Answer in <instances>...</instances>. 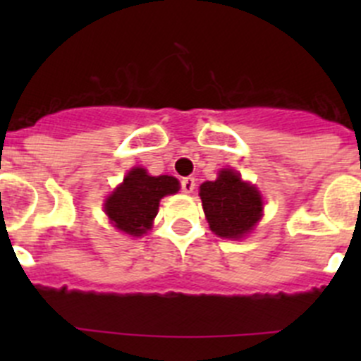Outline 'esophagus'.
<instances>
[{
  "label": "esophagus",
  "instance_id": "obj_1",
  "mask_svg": "<svg viewBox=\"0 0 361 361\" xmlns=\"http://www.w3.org/2000/svg\"><path fill=\"white\" fill-rule=\"evenodd\" d=\"M194 188H195L194 178H183V180H181V190H183L185 194H192Z\"/></svg>",
  "mask_w": 361,
  "mask_h": 361
}]
</instances>
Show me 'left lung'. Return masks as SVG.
Here are the masks:
<instances>
[{
    "mask_svg": "<svg viewBox=\"0 0 361 361\" xmlns=\"http://www.w3.org/2000/svg\"><path fill=\"white\" fill-rule=\"evenodd\" d=\"M199 195L209 228L218 238L243 239L264 213L260 192L234 169H221L216 180L204 181Z\"/></svg>",
    "mask_w": 361,
    "mask_h": 361,
    "instance_id": "1",
    "label": "left lung"
}]
</instances>
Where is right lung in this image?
I'll return each instance as SVG.
<instances>
[{"mask_svg": "<svg viewBox=\"0 0 361 361\" xmlns=\"http://www.w3.org/2000/svg\"><path fill=\"white\" fill-rule=\"evenodd\" d=\"M180 181L174 176H150L145 167H133L122 183L104 201V213L116 231L133 238L147 234L159 213L160 199L176 194Z\"/></svg>", "mask_w": 361, "mask_h": 361, "instance_id": "obj_1", "label": "right lung"}]
</instances>
